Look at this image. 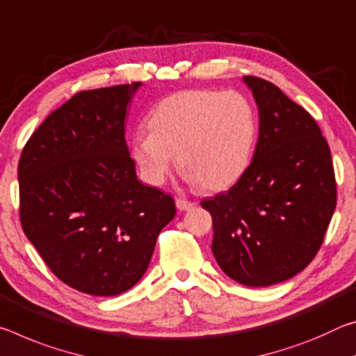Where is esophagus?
<instances>
[{
	"mask_svg": "<svg viewBox=\"0 0 356 356\" xmlns=\"http://www.w3.org/2000/svg\"><path fill=\"white\" fill-rule=\"evenodd\" d=\"M175 203H177V208L179 209V211H188V209L195 207L194 202L186 200V199H177V200H175Z\"/></svg>",
	"mask_w": 356,
	"mask_h": 356,
	"instance_id": "esophagus-1",
	"label": "esophagus"
}]
</instances>
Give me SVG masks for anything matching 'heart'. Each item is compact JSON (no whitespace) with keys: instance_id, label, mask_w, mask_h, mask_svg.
Masks as SVG:
<instances>
[{"instance_id":"b5f03b06","label":"heart","mask_w":356,"mask_h":356,"mask_svg":"<svg viewBox=\"0 0 356 356\" xmlns=\"http://www.w3.org/2000/svg\"><path fill=\"white\" fill-rule=\"evenodd\" d=\"M149 134L132 140V157L147 183L161 186L172 156L192 183L220 191L246 170L252 156L257 116L238 91L186 90L157 104L148 116Z\"/></svg>"}]
</instances>
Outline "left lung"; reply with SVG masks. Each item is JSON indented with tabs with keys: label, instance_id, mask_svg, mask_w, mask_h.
Returning a JSON list of instances; mask_svg holds the SVG:
<instances>
[{
	"label": "left lung",
	"instance_id": "8db88e82",
	"mask_svg": "<svg viewBox=\"0 0 356 356\" xmlns=\"http://www.w3.org/2000/svg\"><path fill=\"white\" fill-rule=\"evenodd\" d=\"M243 80L259 107L254 159L229 191L200 203L213 218L211 250L225 275L268 287L316 257L336 208V178L309 112L271 81Z\"/></svg>",
	"mask_w": 356,
	"mask_h": 356
}]
</instances>
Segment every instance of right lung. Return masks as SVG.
I'll use <instances>...</instances> for the list:
<instances>
[{"label":"right lung","instance_id":"add662e5","mask_svg":"<svg viewBox=\"0 0 356 356\" xmlns=\"http://www.w3.org/2000/svg\"><path fill=\"white\" fill-rule=\"evenodd\" d=\"M140 85L77 92L20 154L22 229L58 279L88 295L134 287L177 214L170 195L138 181L126 145V112Z\"/></svg>","mask_w":356,"mask_h":356}]
</instances>
